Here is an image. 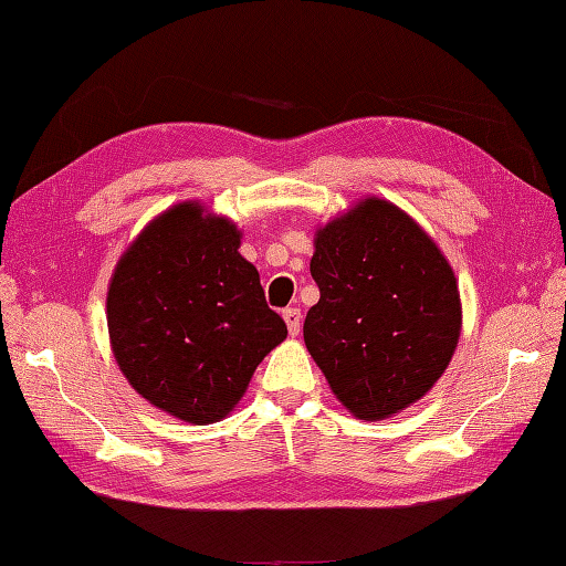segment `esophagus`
<instances>
[{
	"label": "esophagus",
	"mask_w": 566,
	"mask_h": 566,
	"mask_svg": "<svg viewBox=\"0 0 566 566\" xmlns=\"http://www.w3.org/2000/svg\"><path fill=\"white\" fill-rule=\"evenodd\" d=\"M283 319H285V325H287V332L293 334H300V327H303V315H300V310L297 307H287V310H283Z\"/></svg>",
	"instance_id": "esophagus-1"
}]
</instances>
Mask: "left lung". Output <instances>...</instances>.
<instances>
[{
	"label": "left lung",
	"mask_w": 566,
	"mask_h": 566,
	"mask_svg": "<svg viewBox=\"0 0 566 566\" xmlns=\"http://www.w3.org/2000/svg\"><path fill=\"white\" fill-rule=\"evenodd\" d=\"M305 347L356 418L384 420L420 400L461 332L454 271L394 202L366 198L317 229Z\"/></svg>",
	"instance_id": "obj_1"
}]
</instances>
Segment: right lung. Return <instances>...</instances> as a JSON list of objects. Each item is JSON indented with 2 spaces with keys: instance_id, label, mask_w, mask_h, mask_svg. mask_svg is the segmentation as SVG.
<instances>
[{
  "instance_id": "obj_1",
  "label": "right lung",
  "mask_w": 566,
  "mask_h": 566,
  "mask_svg": "<svg viewBox=\"0 0 566 566\" xmlns=\"http://www.w3.org/2000/svg\"><path fill=\"white\" fill-rule=\"evenodd\" d=\"M239 244L234 222L180 202L136 237L109 283L122 374L151 406L192 424L222 420L287 334Z\"/></svg>"
}]
</instances>
